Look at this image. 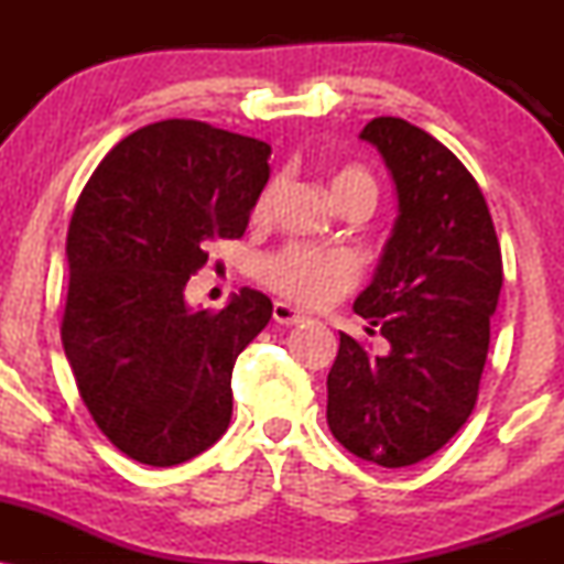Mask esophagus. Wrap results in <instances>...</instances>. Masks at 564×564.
Listing matches in <instances>:
<instances>
[{
    "label": "esophagus",
    "mask_w": 564,
    "mask_h": 564,
    "mask_svg": "<svg viewBox=\"0 0 564 564\" xmlns=\"http://www.w3.org/2000/svg\"><path fill=\"white\" fill-rule=\"evenodd\" d=\"M273 321L281 323V326H296V323H304V315L286 302H275L273 304Z\"/></svg>",
    "instance_id": "1"
}]
</instances>
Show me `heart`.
Returning a JSON list of instances; mask_svg holds the SVG:
<instances>
[{
	"mask_svg": "<svg viewBox=\"0 0 564 564\" xmlns=\"http://www.w3.org/2000/svg\"><path fill=\"white\" fill-rule=\"evenodd\" d=\"M334 198L349 196V193H368L377 196L373 177L360 166H345L332 177ZM275 198V185H268L257 198L251 217L264 219ZM262 278L278 294L289 296L310 307H323L334 302L341 291H347L355 281V264L347 254L334 249H313V246H289L278 254L264 260Z\"/></svg>",
	"mask_w": 564,
	"mask_h": 564,
	"instance_id": "heart-1",
	"label": "heart"
}]
</instances>
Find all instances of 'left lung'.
<instances>
[{
    "mask_svg": "<svg viewBox=\"0 0 564 564\" xmlns=\"http://www.w3.org/2000/svg\"><path fill=\"white\" fill-rule=\"evenodd\" d=\"M360 140L392 174L398 217L352 307L390 347L371 355L339 334L326 419L349 453L398 469L443 448L477 403L501 246L480 185L443 142L392 116Z\"/></svg>",
    "mask_w": 564,
    "mask_h": 564,
    "instance_id": "obj_1",
    "label": "left lung"
}]
</instances>
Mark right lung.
I'll use <instances>...</instances> for the list:
<instances>
[{
    "label": "right lung",
    "instance_id": "1",
    "mask_svg": "<svg viewBox=\"0 0 564 564\" xmlns=\"http://www.w3.org/2000/svg\"><path fill=\"white\" fill-rule=\"evenodd\" d=\"M270 145L170 119L100 161L68 225L63 349L84 405L148 467L191 462L232 416V366L273 302L241 289L219 313L185 286L217 238H241L270 180Z\"/></svg>",
    "mask_w": 564,
    "mask_h": 564
}]
</instances>
